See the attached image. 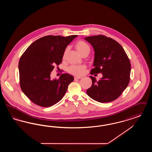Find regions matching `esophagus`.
Returning a JSON list of instances; mask_svg holds the SVG:
<instances>
[{
	"label": "esophagus",
	"instance_id": "34e87169",
	"mask_svg": "<svg viewBox=\"0 0 152 152\" xmlns=\"http://www.w3.org/2000/svg\"><path fill=\"white\" fill-rule=\"evenodd\" d=\"M81 78V77H78V76H75V77H74V79H75V80L80 79Z\"/></svg>",
	"mask_w": 152,
	"mask_h": 152
}]
</instances>
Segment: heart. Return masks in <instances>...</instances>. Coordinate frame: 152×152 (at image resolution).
<instances>
[{"mask_svg":"<svg viewBox=\"0 0 152 152\" xmlns=\"http://www.w3.org/2000/svg\"><path fill=\"white\" fill-rule=\"evenodd\" d=\"M75 48L81 55L84 53H89L90 51L89 46L83 41H79L75 44ZM86 66L84 65H72L68 67V72L76 76H81L86 71Z\"/></svg>","mask_w":152,"mask_h":152,"instance_id":"heart-1","label":"heart"}]
</instances>
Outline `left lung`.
Returning <instances> with one entry per match:
<instances>
[{"label":"left lung","mask_w":152,"mask_h":152,"mask_svg":"<svg viewBox=\"0 0 152 152\" xmlns=\"http://www.w3.org/2000/svg\"><path fill=\"white\" fill-rule=\"evenodd\" d=\"M94 51V68L91 74L101 73L97 81L93 76L92 86L87 94L100 102H109L117 99L126 88L130 81V60L123 47L114 39L99 35L84 38Z\"/></svg>","instance_id":"1"}]
</instances>
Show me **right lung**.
<instances>
[{"mask_svg": "<svg viewBox=\"0 0 152 152\" xmlns=\"http://www.w3.org/2000/svg\"><path fill=\"white\" fill-rule=\"evenodd\" d=\"M77 35L44 36L31 44L19 62L20 86L23 92L36 105L51 107L60 101L74 77L62 74L52 80L51 73L62 62L66 47Z\"/></svg>", "mask_w": 152, "mask_h": 152, "instance_id": "right-lung-1", "label": "right lung"}]
</instances>
